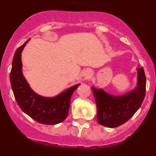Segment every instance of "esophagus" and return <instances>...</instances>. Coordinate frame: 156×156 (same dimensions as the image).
Instances as JSON below:
<instances>
[{
	"label": "esophagus",
	"instance_id": "obj_1",
	"mask_svg": "<svg viewBox=\"0 0 156 156\" xmlns=\"http://www.w3.org/2000/svg\"><path fill=\"white\" fill-rule=\"evenodd\" d=\"M92 76V71L90 69H87L82 72V76L84 77L85 79H89Z\"/></svg>",
	"mask_w": 156,
	"mask_h": 156
}]
</instances>
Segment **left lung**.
<instances>
[{"label":"left lung","instance_id":"8db88e82","mask_svg":"<svg viewBox=\"0 0 156 156\" xmlns=\"http://www.w3.org/2000/svg\"><path fill=\"white\" fill-rule=\"evenodd\" d=\"M137 84L133 90L122 95H112L102 88L92 87L97 105L99 124L114 128L129 120L138 110L145 96L146 78L143 68H137Z\"/></svg>","mask_w":156,"mask_h":156}]
</instances>
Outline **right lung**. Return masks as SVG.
<instances>
[{
    "label": "right lung",
    "instance_id": "obj_1",
    "mask_svg": "<svg viewBox=\"0 0 156 156\" xmlns=\"http://www.w3.org/2000/svg\"><path fill=\"white\" fill-rule=\"evenodd\" d=\"M30 39L16 50L10 73L14 96L23 112L40 123L55 125L66 119L69 114L70 99L80 83L73 85L55 97H44L36 93L23 73L22 52Z\"/></svg>",
    "mask_w": 156,
    "mask_h": 156
}]
</instances>
